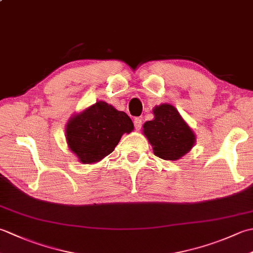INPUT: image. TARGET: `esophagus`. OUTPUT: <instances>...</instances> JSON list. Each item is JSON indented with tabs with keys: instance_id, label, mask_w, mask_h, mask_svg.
Listing matches in <instances>:
<instances>
[{
	"instance_id": "1",
	"label": "esophagus",
	"mask_w": 253,
	"mask_h": 253,
	"mask_svg": "<svg viewBox=\"0 0 253 253\" xmlns=\"http://www.w3.org/2000/svg\"><path fill=\"white\" fill-rule=\"evenodd\" d=\"M133 125H135V128H136L137 130L140 129L141 126H142V120H141V118L136 117L135 120H133Z\"/></svg>"
}]
</instances>
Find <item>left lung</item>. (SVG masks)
<instances>
[{"mask_svg":"<svg viewBox=\"0 0 253 253\" xmlns=\"http://www.w3.org/2000/svg\"><path fill=\"white\" fill-rule=\"evenodd\" d=\"M154 120L146 122L143 133L152 144L153 152L163 160H178L190 151L195 133L173 105L162 104L153 110Z\"/></svg>","mask_w":253,"mask_h":253,"instance_id":"8db88e82","label":"left lung"}]
</instances>
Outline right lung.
<instances>
[{"mask_svg":"<svg viewBox=\"0 0 253 253\" xmlns=\"http://www.w3.org/2000/svg\"><path fill=\"white\" fill-rule=\"evenodd\" d=\"M132 129L133 124L125 112L100 101L69 121L66 139L80 162L90 164L114 151L123 133Z\"/></svg>","mask_w":253,"mask_h":253,"instance_id":"1","label":"right lung"}]
</instances>
